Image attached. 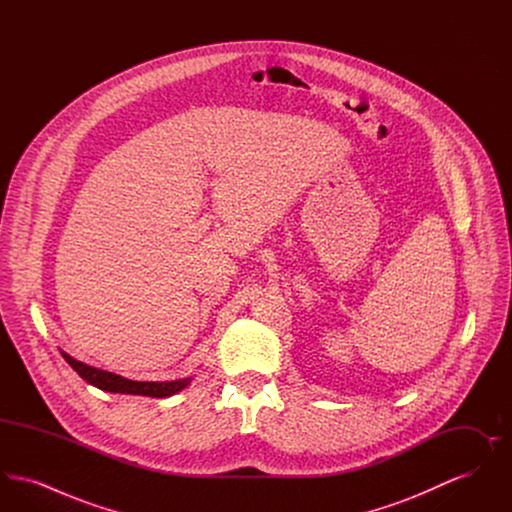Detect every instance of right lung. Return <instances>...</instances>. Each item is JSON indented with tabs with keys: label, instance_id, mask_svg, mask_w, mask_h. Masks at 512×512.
Here are the masks:
<instances>
[{
	"label": "right lung",
	"instance_id": "add662e5",
	"mask_svg": "<svg viewBox=\"0 0 512 512\" xmlns=\"http://www.w3.org/2000/svg\"><path fill=\"white\" fill-rule=\"evenodd\" d=\"M65 361L73 366L82 380L96 386L99 390L111 391V393H132V395H146V397H169L176 391L184 390L190 384V378L186 380H174V382H134L117 376L113 372H105L94 366L84 365L80 361L61 351Z\"/></svg>",
	"mask_w": 512,
	"mask_h": 512
}]
</instances>
